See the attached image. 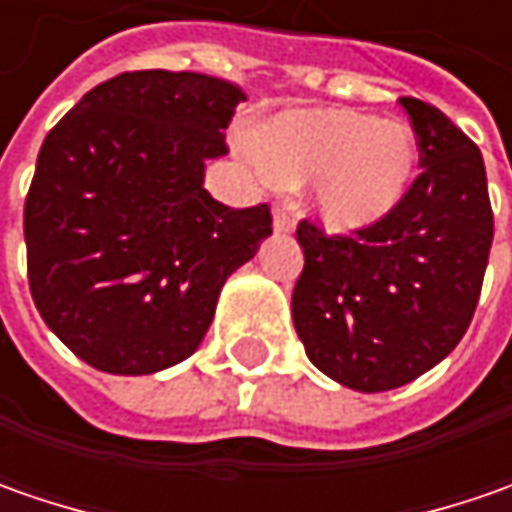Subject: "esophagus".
I'll return each mask as SVG.
<instances>
[{
    "instance_id": "34e87169",
    "label": "esophagus",
    "mask_w": 512,
    "mask_h": 512,
    "mask_svg": "<svg viewBox=\"0 0 512 512\" xmlns=\"http://www.w3.org/2000/svg\"><path fill=\"white\" fill-rule=\"evenodd\" d=\"M273 230H276V233H290V230H293V219H290L287 207H276V210H273Z\"/></svg>"
}]
</instances>
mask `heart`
Instances as JSON below:
<instances>
[{
  "instance_id": "b5f03b06",
  "label": "heart",
  "mask_w": 512,
  "mask_h": 512,
  "mask_svg": "<svg viewBox=\"0 0 512 512\" xmlns=\"http://www.w3.org/2000/svg\"><path fill=\"white\" fill-rule=\"evenodd\" d=\"M250 148L267 182L313 185V213L333 233L382 225L419 176L410 128L356 110H290L256 130Z\"/></svg>"
}]
</instances>
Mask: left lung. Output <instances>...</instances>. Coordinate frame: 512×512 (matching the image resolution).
I'll return each instance as SVG.
<instances>
[{"label":"left lung","instance_id":"8db88e82","mask_svg":"<svg viewBox=\"0 0 512 512\" xmlns=\"http://www.w3.org/2000/svg\"><path fill=\"white\" fill-rule=\"evenodd\" d=\"M422 173L382 225L327 236L302 219L293 325L333 382L382 393L419 379L462 342L479 305L493 210L479 148L442 110L402 96Z\"/></svg>","mask_w":512,"mask_h":512}]
</instances>
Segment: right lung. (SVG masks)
Instances as JSON below:
<instances>
[{"instance_id": "obj_1", "label": "right lung", "mask_w": 512, "mask_h": 512, "mask_svg": "<svg viewBox=\"0 0 512 512\" xmlns=\"http://www.w3.org/2000/svg\"><path fill=\"white\" fill-rule=\"evenodd\" d=\"M239 102L216 76L133 70L45 136L25 199L30 296L90 367L145 376L185 362L227 276L273 233L267 205L233 210L202 187Z\"/></svg>"}]
</instances>
